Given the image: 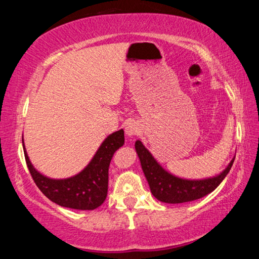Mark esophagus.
Returning a JSON list of instances; mask_svg holds the SVG:
<instances>
[{
	"instance_id": "1",
	"label": "esophagus",
	"mask_w": 259,
	"mask_h": 259,
	"mask_svg": "<svg viewBox=\"0 0 259 259\" xmlns=\"http://www.w3.org/2000/svg\"><path fill=\"white\" fill-rule=\"evenodd\" d=\"M138 133H139V128L137 126V124L134 123V122H130V123H128V125L125 126V134L126 136H129V137L138 135Z\"/></svg>"
}]
</instances>
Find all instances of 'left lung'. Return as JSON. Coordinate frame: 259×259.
Listing matches in <instances>:
<instances>
[{
	"label": "left lung",
	"mask_w": 259,
	"mask_h": 259,
	"mask_svg": "<svg viewBox=\"0 0 259 259\" xmlns=\"http://www.w3.org/2000/svg\"><path fill=\"white\" fill-rule=\"evenodd\" d=\"M136 152L142 164L144 175L150 185L152 194L164 203H184L203 198L223 182L226 175L230 172L234 159L230 162L225 170L217 176L191 181L174 176L162 168L151 152L143 145L140 140L135 144Z\"/></svg>",
	"instance_id": "left-lung-1"
}]
</instances>
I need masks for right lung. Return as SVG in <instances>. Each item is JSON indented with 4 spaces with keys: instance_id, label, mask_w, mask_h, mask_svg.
Returning <instances> with one entry per match:
<instances>
[{
    "instance_id": "obj_1",
    "label": "right lung",
    "mask_w": 259,
    "mask_h": 259,
    "mask_svg": "<svg viewBox=\"0 0 259 259\" xmlns=\"http://www.w3.org/2000/svg\"><path fill=\"white\" fill-rule=\"evenodd\" d=\"M123 144L124 131H115L104 140L81 172L69 178L52 179L43 176L30 163L23 140L26 163L40 191L52 202L77 210H94L104 203L108 190V166L114 153Z\"/></svg>"
}]
</instances>
